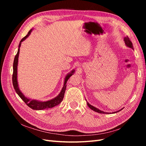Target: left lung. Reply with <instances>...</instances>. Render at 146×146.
<instances>
[{
	"label": "left lung",
	"instance_id": "1",
	"mask_svg": "<svg viewBox=\"0 0 146 146\" xmlns=\"http://www.w3.org/2000/svg\"><path fill=\"white\" fill-rule=\"evenodd\" d=\"M123 41H124L125 44V45H126L127 47H130V48H132V49L133 50V44H132V42H131V41L130 40V39H129V38H128V37H125L124 38H123ZM86 103H87V105H88V107H89L92 110H93V111H96V112H97V113H102V114H110H110H111V113H113H113H117V112H119V111H120L121 110H122L123 109V108H122V109L118 110V111H114V112H113V113H107V112H104V111H101L100 110H99V109H98V108H96V107H94V106H92V105H91V104H90L87 101H86Z\"/></svg>",
	"mask_w": 146,
	"mask_h": 146
}]
</instances>
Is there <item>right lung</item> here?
Returning <instances> with one entry per match:
<instances>
[{
    "label": "right lung",
    "mask_w": 146,
    "mask_h": 146,
    "mask_svg": "<svg viewBox=\"0 0 146 146\" xmlns=\"http://www.w3.org/2000/svg\"><path fill=\"white\" fill-rule=\"evenodd\" d=\"M32 30L33 29H31L27 33V35L22 39L19 42L17 54L15 57L14 62H13V78H12L13 85V86H14V88L16 92V93L18 94V96L21 98V99H23V100L29 106L30 108L35 110H42L44 109L52 108L53 107H55V106L58 105L61 102H62L64 98V92L66 89V83H67V81L68 80L69 77L71 76H72V75L75 73V71H76V70H75V69H73L69 73H68L67 75H66L64 79V84H63V86L62 88V89H61V91H60V94L54 99H52L47 101L42 102V101H39L35 99H31L27 98V97H25V95L20 90L19 88L18 82H17V65H18V58L19 55V51H20L21 43L29 36V35L31 34V32H32Z\"/></svg>",
    "instance_id": "right-lung-1"
}]
</instances>
